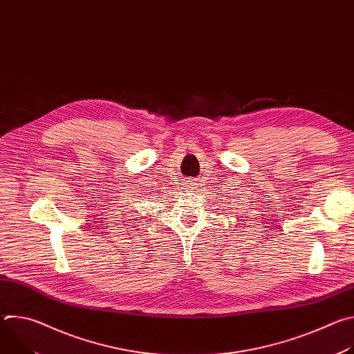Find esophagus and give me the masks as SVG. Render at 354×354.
Wrapping results in <instances>:
<instances>
[{
    "instance_id": "esophagus-1",
    "label": "esophagus",
    "mask_w": 354,
    "mask_h": 354,
    "mask_svg": "<svg viewBox=\"0 0 354 354\" xmlns=\"http://www.w3.org/2000/svg\"><path fill=\"white\" fill-rule=\"evenodd\" d=\"M197 179H187L186 182L182 183V189L185 192H194L197 189Z\"/></svg>"
}]
</instances>
